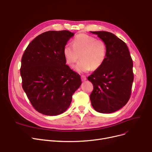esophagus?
Instances as JSON below:
<instances>
[{"label":"esophagus","mask_w":152,"mask_h":152,"mask_svg":"<svg viewBox=\"0 0 152 152\" xmlns=\"http://www.w3.org/2000/svg\"><path fill=\"white\" fill-rule=\"evenodd\" d=\"M81 78H82V81H85V80H86V77L85 75H82Z\"/></svg>","instance_id":"obj_1"}]
</instances>
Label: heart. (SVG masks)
Segmentation results:
<instances>
[{
	"label": "heart",
	"mask_w": 152,
	"mask_h": 152,
	"mask_svg": "<svg viewBox=\"0 0 152 152\" xmlns=\"http://www.w3.org/2000/svg\"><path fill=\"white\" fill-rule=\"evenodd\" d=\"M66 63L72 66L81 59L75 66V70L79 73L88 72L91 69L101 67L107 58V45L102 39L86 34H80L74 38L72 46L66 45L63 50Z\"/></svg>",
	"instance_id": "1"
}]
</instances>
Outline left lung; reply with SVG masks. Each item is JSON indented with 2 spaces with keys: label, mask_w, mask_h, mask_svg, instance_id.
<instances>
[{
  "label": "left lung",
  "mask_w": 152,
  "mask_h": 152,
  "mask_svg": "<svg viewBox=\"0 0 152 152\" xmlns=\"http://www.w3.org/2000/svg\"><path fill=\"white\" fill-rule=\"evenodd\" d=\"M91 32L105 42L107 58L88 77L93 85L90 100L95 110L110 113L122 108L129 99L134 80L132 59L126 44L113 34Z\"/></svg>",
  "instance_id": "obj_1"
}]
</instances>
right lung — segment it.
<instances>
[{"label":"right lung","mask_w":152,"mask_h":152,"mask_svg":"<svg viewBox=\"0 0 152 152\" xmlns=\"http://www.w3.org/2000/svg\"><path fill=\"white\" fill-rule=\"evenodd\" d=\"M74 34L66 30L43 32L27 47L21 59L22 87L33 107L56 116L64 112L82 83L66 64L63 50Z\"/></svg>","instance_id":"obj_1"}]
</instances>
